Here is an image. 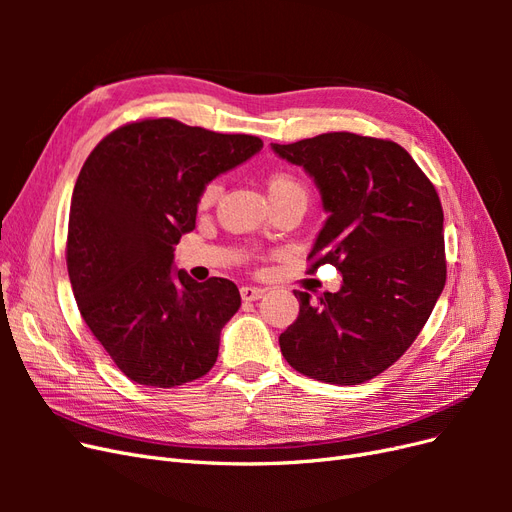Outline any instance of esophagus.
I'll return each instance as SVG.
<instances>
[{"mask_svg": "<svg viewBox=\"0 0 512 512\" xmlns=\"http://www.w3.org/2000/svg\"><path fill=\"white\" fill-rule=\"evenodd\" d=\"M262 294H265V290L256 288V286H243L241 288V299L243 301H258V299H262Z\"/></svg>", "mask_w": 512, "mask_h": 512, "instance_id": "obj_1", "label": "esophagus"}]
</instances>
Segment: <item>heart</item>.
Returning <instances> with one entry per match:
<instances>
[{
  "mask_svg": "<svg viewBox=\"0 0 512 512\" xmlns=\"http://www.w3.org/2000/svg\"><path fill=\"white\" fill-rule=\"evenodd\" d=\"M267 192H269L271 203H280V200H288V198H301V200L307 198L303 183L292 173H288V170H273V173L267 177ZM220 194H222V183L209 181L203 188V192H200L198 205L207 209L220 198Z\"/></svg>",
  "mask_w": 512,
  "mask_h": 512,
  "instance_id": "b5f03b06",
  "label": "heart"
}]
</instances>
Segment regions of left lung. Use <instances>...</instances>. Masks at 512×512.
<instances>
[{
	"label": "left lung",
	"mask_w": 512,
	"mask_h": 512,
	"mask_svg": "<svg viewBox=\"0 0 512 512\" xmlns=\"http://www.w3.org/2000/svg\"><path fill=\"white\" fill-rule=\"evenodd\" d=\"M271 147L305 168L329 213L309 273L333 265L344 277L318 299L294 290L299 318L280 335L284 359L320 382H367L412 346L442 294L438 192L410 153L384 138L329 132Z\"/></svg>",
	"instance_id": "obj_1"
}]
</instances>
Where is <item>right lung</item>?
I'll return each mask as SVG.
<instances>
[{
  "instance_id": "1",
  "label": "right lung",
  "mask_w": 512,
  "mask_h": 512,
  "mask_svg": "<svg viewBox=\"0 0 512 512\" xmlns=\"http://www.w3.org/2000/svg\"><path fill=\"white\" fill-rule=\"evenodd\" d=\"M262 149L258 136L177 119H143L96 145L76 179L66 262L79 312L136 384L173 389L215 365L241 307L224 277L175 271V245L196 226L200 192Z\"/></svg>"
}]
</instances>
